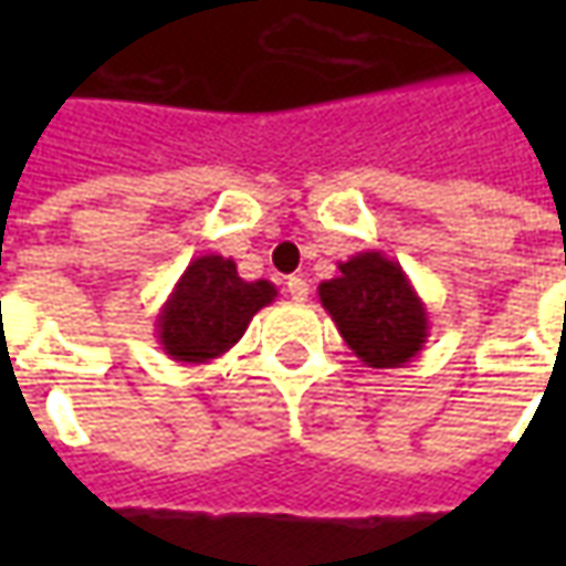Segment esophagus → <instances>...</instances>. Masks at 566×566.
Wrapping results in <instances>:
<instances>
[{
    "label": "esophagus",
    "instance_id": "1",
    "mask_svg": "<svg viewBox=\"0 0 566 566\" xmlns=\"http://www.w3.org/2000/svg\"><path fill=\"white\" fill-rule=\"evenodd\" d=\"M287 294H291V300H296V303L308 300V282H306V279H303V275H291V279H287Z\"/></svg>",
    "mask_w": 566,
    "mask_h": 566
}]
</instances>
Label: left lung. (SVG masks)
Wrapping results in <instances>:
<instances>
[{
	"instance_id": "obj_1",
	"label": "left lung",
	"mask_w": 566,
	"mask_h": 566,
	"mask_svg": "<svg viewBox=\"0 0 566 566\" xmlns=\"http://www.w3.org/2000/svg\"><path fill=\"white\" fill-rule=\"evenodd\" d=\"M321 306L331 312L345 345L367 367L397 369L427 343V306L397 260L360 251L339 263V275L318 284Z\"/></svg>"
}]
</instances>
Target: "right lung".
<instances>
[{
  "instance_id": "obj_1",
  "label": "right lung",
  "mask_w": 566,
  "mask_h": 566,
  "mask_svg": "<svg viewBox=\"0 0 566 566\" xmlns=\"http://www.w3.org/2000/svg\"><path fill=\"white\" fill-rule=\"evenodd\" d=\"M275 296L279 291L266 279H239L230 258L199 254L154 321L157 343L178 364H209L242 339L251 318Z\"/></svg>"
}]
</instances>
